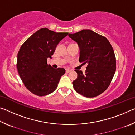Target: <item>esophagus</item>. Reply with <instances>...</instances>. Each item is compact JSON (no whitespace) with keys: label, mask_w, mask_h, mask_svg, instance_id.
I'll list each match as a JSON object with an SVG mask.
<instances>
[{"label":"esophagus","mask_w":135,"mask_h":135,"mask_svg":"<svg viewBox=\"0 0 135 135\" xmlns=\"http://www.w3.org/2000/svg\"><path fill=\"white\" fill-rule=\"evenodd\" d=\"M65 71H66V73H70L71 71V70H66Z\"/></svg>","instance_id":"esophagus-1"}]
</instances>
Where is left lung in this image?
Segmentation results:
<instances>
[{"mask_svg":"<svg viewBox=\"0 0 135 135\" xmlns=\"http://www.w3.org/2000/svg\"><path fill=\"white\" fill-rule=\"evenodd\" d=\"M68 36L80 47L79 62L88 64L84 74L75 70L78 77L73 81L74 90L87 98L99 95L108 88L115 74L116 59L113 47L105 37L89 29Z\"/></svg>","mask_w":135,"mask_h":135,"instance_id":"obj_1","label":"left lung"}]
</instances>
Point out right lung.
<instances>
[{
	"instance_id": "right-lung-1",
	"label": "right lung",
	"mask_w": 135,
	"mask_h": 135,
	"mask_svg": "<svg viewBox=\"0 0 135 135\" xmlns=\"http://www.w3.org/2000/svg\"><path fill=\"white\" fill-rule=\"evenodd\" d=\"M68 35L47 28L38 30L26 40L17 55L18 74L24 86L37 96H46L57 88L63 68L56 69L47 65V59L54 54L58 43Z\"/></svg>"
}]
</instances>
